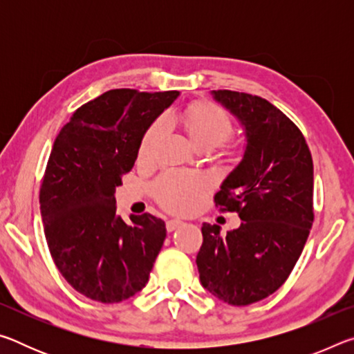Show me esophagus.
Segmentation results:
<instances>
[{
  "label": "esophagus",
  "instance_id": "esophagus-1",
  "mask_svg": "<svg viewBox=\"0 0 354 354\" xmlns=\"http://www.w3.org/2000/svg\"><path fill=\"white\" fill-rule=\"evenodd\" d=\"M181 225H184V221H181V220H176V218H173V220H167L165 227H167V231L171 232V231H175L176 227L181 226Z\"/></svg>",
  "mask_w": 354,
  "mask_h": 354
}]
</instances>
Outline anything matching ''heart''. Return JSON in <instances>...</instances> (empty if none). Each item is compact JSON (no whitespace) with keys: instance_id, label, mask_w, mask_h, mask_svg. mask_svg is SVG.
Wrapping results in <instances>:
<instances>
[{"instance_id":"b5f03b06","label":"heart","mask_w":354,"mask_h":354,"mask_svg":"<svg viewBox=\"0 0 354 354\" xmlns=\"http://www.w3.org/2000/svg\"><path fill=\"white\" fill-rule=\"evenodd\" d=\"M167 123H179L189 140L198 151H211L230 139L232 122L226 113L207 101H194L179 115H167ZM165 127L156 120L143 133L137 148V160L151 162L156 149L162 140ZM207 194V183L198 175L169 171L154 184V196L165 211L173 214H190L200 206Z\"/></svg>"}]
</instances>
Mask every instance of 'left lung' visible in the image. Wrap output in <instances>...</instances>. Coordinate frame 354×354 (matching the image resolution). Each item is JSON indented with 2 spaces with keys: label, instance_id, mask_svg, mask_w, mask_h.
Here are the masks:
<instances>
[{
  "label": "left lung",
  "instance_id": "left-lung-1",
  "mask_svg": "<svg viewBox=\"0 0 354 354\" xmlns=\"http://www.w3.org/2000/svg\"><path fill=\"white\" fill-rule=\"evenodd\" d=\"M214 98L241 120L247 136L242 162L215 194L221 212L242 225L220 234L203 223L196 254L206 290L232 306L272 295L289 278L314 223V164L301 131L267 100L234 91Z\"/></svg>",
  "mask_w": 354,
  "mask_h": 354
}]
</instances>
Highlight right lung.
<instances>
[{
  "label": "right lung",
  "instance_id": "1",
  "mask_svg": "<svg viewBox=\"0 0 354 354\" xmlns=\"http://www.w3.org/2000/svg\"><path fill=\"white\" fill-rule=\"evenodd\" d=\"M179 92L113 88L59 131L40 185V212L57 270L75 290L120 303L148 283L167 231L151 214L117 215L115 189L134 167L147 128Z\"/></svg>",
  "mask_w": 354,
  "mask_h": 354
}]
</instances>
